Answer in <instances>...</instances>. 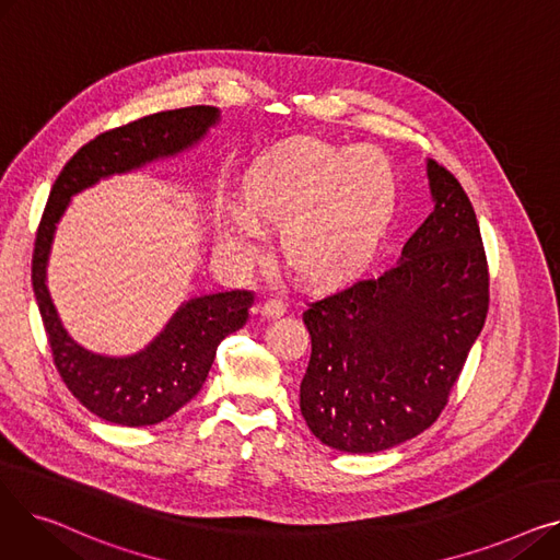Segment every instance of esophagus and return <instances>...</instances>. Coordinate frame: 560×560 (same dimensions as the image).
I'll list each match as a JSON object with an SVG mask.
<instances>
[{"instance_id": "esophagus-1", "label": "esophagus", "mask_w": 560, "mask_h": 560, "mask_svg": "<svg viewBox=\"0 0 560 560\" xmlns=\"http://www.w3.org/2000/svg\"><path fill=\"white\" fill-rule=\"evenodd\" d=\"M260 313L268 317V319H275V317H281L285 313V304L281 300H268L262 306H260Z\"/></svg>"}]
</instances>
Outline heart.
<instances>
[{"mask_svg":"<svg viewBox=\"0 0 560 560\" xmlns=\"http://www.w3.org/2000/svg\"><path fill=\"white\" fill-rule=\"evenodd\" d=\"M399 176L393 161L374 150H347L304 138L262 156L243 186L245 209L218 224V247L245 260L265 222H283L281 254L308 281H336L354 272L374 252L395 215Z\"/></svg>","mask_w":560,"mask_h":560,"instance_id":"b5f03b06","label":"heart"}]
</instances>
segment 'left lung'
Returning a JSON list of instances; mask_svg holds the SVG:
<instances>
[{"label":"left lung","instance_id":"8db88e82","mask_svg":"<svg viewBox=\"0 0 560 560\" xmlns=\"http://www.w3.org/2000/svg\"><path fill=\"white\" fill-rule=\"evenodd\" d=\"M433 211L376 277L308 302L302 416L327 447L374 454L429 429L488 313L481 231L456 176L427 161Z\"/></svg>","mask_w":560,"mask_h":560}]
</instances>
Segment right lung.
<instances>
[{"mask_svg": "<svg viewBox=\"0 0 560 560\" xmlns=\"http://www.w3.org/2000/svg\"><path fill=\"white\" fill-rule=\"evenodd\" d=\"M220 108L188 106L140 117L100 133L66 163L49 192L36 235L32 281L54 365L70 393L97 418L122 427H150L174 416L203 386L218 345L247 325L254 292L199 295L172 313L167 325L129 357H106L79 345L51 302L47 265L56 226L74 195L144 165L179 156L220 122Z\"/></svg>", "mask_w": 560, "mask_h": 560, "instance_id": "right-lung-1", "label": "right lung"}]
</instances>
